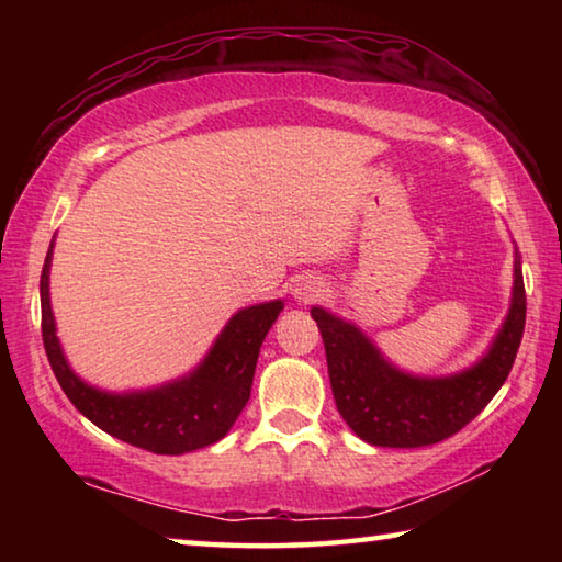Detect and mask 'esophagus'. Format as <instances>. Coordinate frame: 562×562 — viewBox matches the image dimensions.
Listing matches in <instances>:
<instances>
[{
  "mask_svg": "<svg viewBox=\"0 0 562 562\" xmlns=\"http://www.w3.org/2000/svg\"><path fill=\"white\" fill-rule=\"evenodd\" d=\"M322 294H325V284L317 280H302L297 288H294V297L300 302H315Z\"/></svg>",
  "mask_w": 562,
  "mask_h": 562,
  "instance_id": "obj_1",
  "label": "esophagus"
}]
</instances>
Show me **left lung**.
<instances>
[{"label":"left lung","instance_id":"1","mask_svg":"<svg viewBox=\"0 0 562 562\" xmlns=\"http://www.w3.org/2000/svg\"><path fill=\"white\" fill-rule=\"evenodd\" d=\"M327 351L329 384L337 408L359 439L389 449H418L449 439L473 422L510 374L522 327L526 288L516 258L510 312L488 355L446 379H418L386 364L361 331L329 312L312 307Z\"/></svg>","mask_w":562,"mask_h":562}]
</instances>
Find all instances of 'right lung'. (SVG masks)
Segmentation results:
<instances>
[{
    "instance_id": "right-lung-1",
    "label": "right lung",
    "mask_w": 562,
    "mask_h": 562,
    "mask_svg": "<svg viewBox=\"0 0 562 562\" xmlns=\"http://www.w3.org/2000/svg\"><path fill=\"white\" fill-rule=\"evenodd\" d=\"M52 247L42 270V339L52 372L79 412L116 439L154 453H188L221 441L250 398L255 364L282 302L240 310L193 374L154 392L106 394L76 376L61 355L49 304Z\"/></svg>"
}]
</instances>
